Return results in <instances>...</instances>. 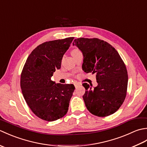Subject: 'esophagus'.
I'll return each mask as SVG.
<instances>
[{
    "label": "esophagus",
    "mask_w": 147,
    "mask_h": 147,
    "mask_svg": "<svg viewBox=\"0 0 147 147\" xmlns=\"http://www.w3.org/2000/svg\"><path fill=\"white\" fill-rule=\"evenodd\" d=\"M74 85L76 88V87H78V86L80 85V83H77V82H75V83H74Z\"/></svg>",
    "instance_id": "esophagus-1"
}]
</instances>
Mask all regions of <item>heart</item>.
I'll list each match as a JSON object with an SVG mask.
<instances>
[{"label": "heart", "mask_w": 147, "mask_h": 147, "mask_svg": "<svg viewBox=\"0 0 147 147\" xmlns=\"http://www.w3.org/2000/svg\"><path fill=\"white\" fill-rule=\"evenodd\" d=\"M80 52L78 49H74V50H73V51L71 52V54L72 55H73V54H76V53H78V52Z\"/></svg>", "instance_id": "1"}]
</instances>
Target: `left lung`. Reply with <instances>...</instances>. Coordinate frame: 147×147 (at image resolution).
<instances>
[{"label": "left lung", "instance_id": "1", "mask_svg": "<svg viewBox=\"0 0 147 147\" xmlns=\"http://www.w3.org/2000/svg\"><path fill=\"white\" fill-rule=\"evenodd\" d=\"M83 53V70L96 74L98 85L83 83V98L93 115L105 117L116 112L126 96L127 72L123 61L113 47L98 38H79L73 43Z\"/></svg>", "mask_w": 147, "mask_h": 147}]
</instances>
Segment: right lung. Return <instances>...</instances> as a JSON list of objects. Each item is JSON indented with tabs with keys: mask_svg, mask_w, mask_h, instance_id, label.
<instances>
[{
	"mask_svg": "<svg viewBox=\"0 0 147 147\" xmlns=\"http://www.w3.org/2000/svg\"><path fill=\"white\" fill-rule=\"evenodd\" d=\"M74 37L42 43L28 57L21 74L23 96L37 117L54 121L66 114L75 87L55 83L51 77L61 68L62 59Z\"/></svg>",
	"mask_w": 147,
	"mask_h": 147,
	"instance_id": "1",
	"label": "right lung"
}]
</instances>
